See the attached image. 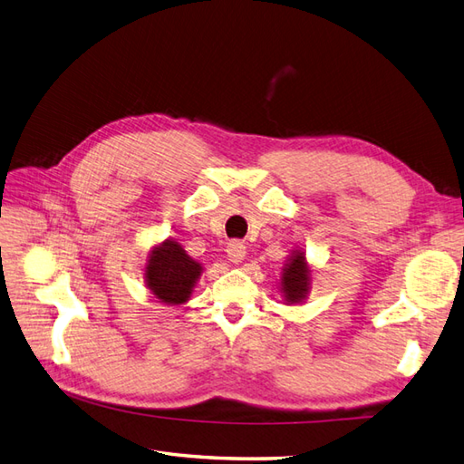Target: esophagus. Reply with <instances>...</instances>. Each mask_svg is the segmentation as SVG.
I'll use <instances>...</instances> for the list:
<instances>
[{
  "mask_svg": "<svg viewBox=\"0 0 464 464\" xmlns=\"http://www.w3.org/2000/svg\"><path fill=\"white\" fill-rule=\"evenodd\" d=\"M227 256L231 263H243V258L246 256V246L243 241H231L227 245Z\"/></svg>",
  "mask_w": 464,
  "mask_h": 464,
  "instance_id": "esophagus-1",
  "label": "esophagus"
}]
</instances>
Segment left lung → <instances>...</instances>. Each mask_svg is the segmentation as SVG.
Here are the masks:
<instances>
[{"mask_svg":"<svg viewBox=\"0 0 464 464\" xmlns=\"http://www.w3.org/2000/svg\"><path fill=\"white\" fill-rule=\"evenodd\" d=\"M310 290V268L305 265L304 253H295L282 275V292L288 304L302 302Z\"/></svg>","mask_w":464,"mask_h":464,"instance_id":"8db88e82","label":"left lung"}]
</instances>
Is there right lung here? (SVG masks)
Returning <instances> with one entry per match:
<instances>
[{"instance_id":"obj_1","label":"right lung","mask_w":464,"mask_h":464,"mask_svg":"<svg viewBox=\"0 0 464 464\" xmlns=\"http://www.w3.org/2000/svg\"><path fill=\"white\" fill-rule=\"evenodd\" d=\"M201 275V265L186 255L176 241H164L154 248L145 270L150 292L164 304H184L196 280Z\"/></svg>"}]
</instances>
